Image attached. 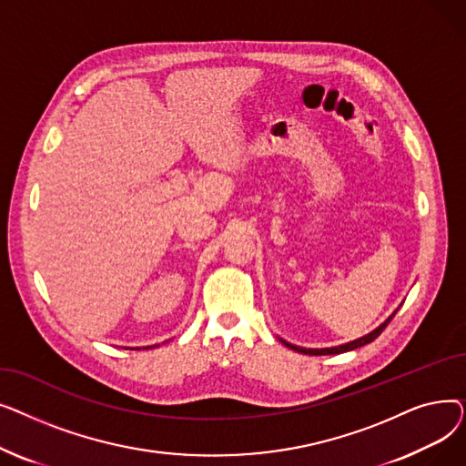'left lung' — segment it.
I'll list each match as a JSON object with an SVG mask.
<instances>
[{
    "label": "left lung",
    "instance_id": "left-lung-1",
    "mask_svg": "<svg viewBox=\"0 0 466 466\" xmlns=\"http://www.w3.org/2000/svg\"><path fill=\"white\" fill-rule=\"evenodd\" d=\"M397 313V311H395ZM395 313L389 317V319L385 321V323H381L376 330H372L370 334H366V336H362V338H359V339H355V341H350V344H346V346H338V348H329V350H306V348H299V346H292V344H287V341H283V344L287 346V348H290V350H295V351H299V353H304V355H336V353H346V351H351V350H357V348H362V346H366V344H370V341H374L383 330H385V327L390 323V319H393L395 317Z\"/></svg>",
    "mask_w": 466,
    "mask_h": 466
}]
</instances>
